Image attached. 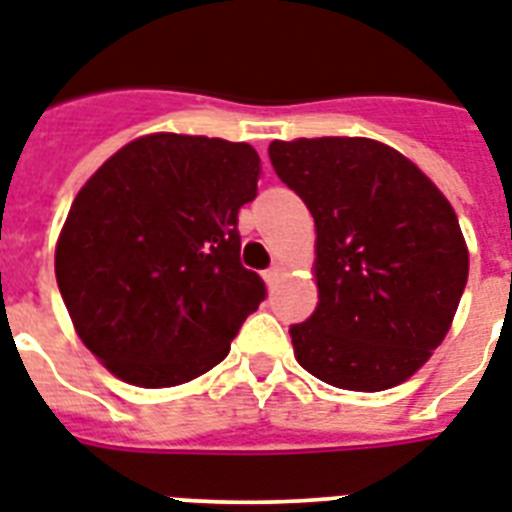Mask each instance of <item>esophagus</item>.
I'll return each instance as SVG.
<instances>
[{
	"label": "esophagus",
	"mask_w": 512,
	"mask_h": 512,
	"mask_svg": "<svg viewBox=\"0 0 512 512\" xmlns=\"http://www.w3.org/2000/svg\"><path fill=\"white\" fill-rule=\"evenodd\" d=\"M281 276H284V265H271V268H268V271L263 273V279H265V284H268V287H273V284H279V279Z\"/></svg>",
	"instance_id": "esophagus-1"
}]
</instances>
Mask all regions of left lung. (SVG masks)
I'll use <instances>...</instances> for the list:
<instances>
[{"label":"left lung","mask_w":512,"mask_h":512,"mask_svg":"<svg viewBox=\"0 0 512 512\" xmlns=\"http://www.w3.org/2000/svg\"><path fill=\"white\" fill-rule=\"evenodd\" d=\"M268 156L316 223L319 303L289 329L297 364L342 390L396 388L444 342L468 284L457 212L380 140H273Z\"/></svg>","instance_id":"left-lung-1"}]
</instances>
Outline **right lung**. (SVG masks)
I'll return each instance as SVG.
<instances>
[{
	"mask_svg": "<svg viewBox=\"0 0 512 512\" xmlns=\"http://www.w3.org/2000/svg\"><path fill=\"white\" fill-rule=\"evenodd\" d=\"M257 175L249 143L154 132L76 193L55 279L79 340L114 377L175 388L228 356L265 297L236 231Z\"/></svg>",
	"mask_w": 512,
	"mask_h": 512,
	"instance_id": "add662e5",
	"label": "right lung"
}]
</instances>
